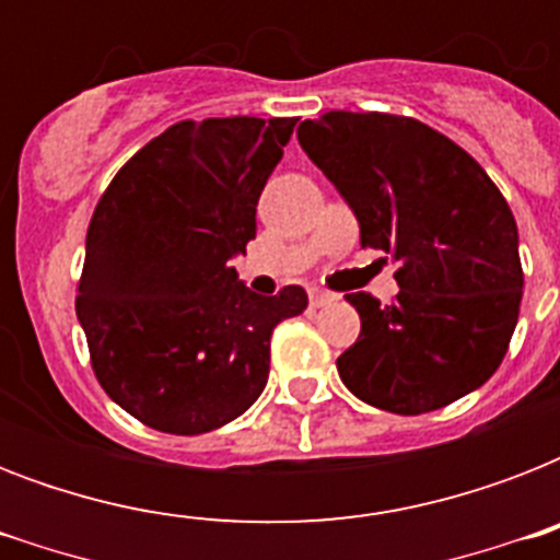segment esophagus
I'll return each instance as SVG.
<instances>
[{"label":"esophagus","instance_id":"esophagus-1","mask_svg":"<svg viewBox=\"0 0 560 560\" xmlns=\"http://www.w3.org/2000/svg\"><path fill=\"white\" fill-rule=\"evenodd\" d=\"M334 296L331 293H325V290H311V307H325L331 305Z\"/></svg>","mask_w":560,"mask_h":560}]
</instances>
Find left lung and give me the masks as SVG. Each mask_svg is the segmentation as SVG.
I'll return each instance as SVG.
<instances>
[{"label": "left lung", "mask_w": 560, "mask_h": 560, "mask_svg": "<svg viewBox=\"0 0 560 560\" xmlns=\"http://www.w3.org/2000/svg\"><path fill=\"white\" fill-rule=\"evenodd\" d=\"M360 223L398 261V296L351 293L360 337L337 358L372 407L421 416L479 389L503 363L523 299L517 223L456 142L416 118L334 109L296 130Z\"/></svg>", "instance_id": "1"}]
</instances>
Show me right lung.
I'll use <instances>...</instances> for the list:
<instances>
[{"label":"right lung","mask_w":560,"mask_h":560,"mask_svg":"<svg viewBox=\"0 0 560 560\" xmlns=\"http://www.w3.org/2000/svg\"><path fill=\"white\" fill-rule=\"evenodd\" d=\"M296 118L179 121L101 194L86 232L78 319L95 377L142 424L200 435L253 407L272 328L307 307L290 284L258 296L232 258Z\"/></svg>","instance_id":"right-lung-1"}]
</instances>
